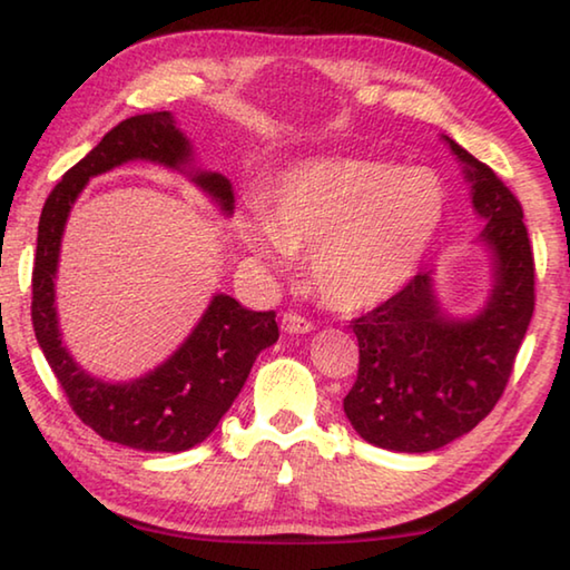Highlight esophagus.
<instances>
[{
	"label": "esophagus",
	"mask_w": 570,
	"mask_h": 570,
	"mask_svg": "<svg viewBox=\"0 0 570 570\" xmlns=\"http://www.w3.org/2000/svg\"><path fill=\"white\" fill-rule=\"evenodd\" d=\"M282 330L286 334H306V332L314 330V322L306 320V316H302V314L288 312V314H284V320H282Z\"/></svg>",
	"instance_id": "esophagus-1"
}]
</instances>
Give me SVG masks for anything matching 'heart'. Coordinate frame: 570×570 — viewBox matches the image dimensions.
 I'll use <instances>...</instances> for the list:
<instances>
[{"label":"heart","instance_id":"heart-1","mask_svg":"<svg viewBox=\"0 0 570 570\" xmlns=\"http://www.w3.org/2000/svg\"><path fill=\"white\" fill-rule=\"evenodd\" d=\"M440 220L442 186L430 170L320 158L286 173L238 230L250 254L276 268L286 254L308 250L316 296L336 312H362L410 282Z\"/></svg>","mask_w":570,"mask_h":570}]
</instances>
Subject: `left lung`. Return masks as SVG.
I'll use <instances>...</instances> for the list:
<instances>
[{"label": "left lung", "mask_w": 570, "mask_h": 570, "mask_svg": "<svg viewBox=\"0 0 570 570\" xmlns=\"http://www.w3.org/2000/svg\"><path fill=\"white\" fill-rule=\"evenodd\" d=\"M472 183V208L485 218L480 240L493 254V292L480 314L452 320L430 274L350 326L360 372L344 412L360 438L394 452H430L485 420L513 372L535 306L533 248L523 208L485 163L450 140Z\"/></svg>", "instance_id": "left-lung-1"}]
</instances>
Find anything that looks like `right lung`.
Masks as SVG:
<instances>
[{
    "label": "right lung",
    "mask_w": 570,
    "mask_h": 570,
    "mask_svg": "<svg viewBox=\"0 0 570 570\" xmlns=\"http://www.w3.org/2000/svg\"><path fill=\"white\" fill-rule=\"evenodd\" d=\"M128 160H150L188 170L193 148L170 112L135 115L115 125L88 156L65 173L45 200L32 272L35 336L77 417L102 440L146 452H183L216 430L262 350L278 340L274 312H248L216 294L196 330L146 377L110 384L77 366L62 346L55 308V274L75 198L88 180ZM190 180L234 214V190L220 173L190 170Z\"/></svg>",
    "instance_id": "1"
}]
</instances>
